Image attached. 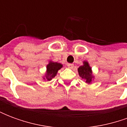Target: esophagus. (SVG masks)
I'll return each instance as SVG.
<instances>
[{"label": "esophagus", "instance_id": "34e87169", "mask_svg": "<svg viewBox=\"0 0 127 127\" xmlns=\"http://www.w3.org/2000/svg\"><path fill=\"white\" fill-rule=\"evenodd\" d=\"M67 66L69 67V68H70V69H72V68H73V66H74V64H71L69 63L67 64Z\"/></svg>", "mask_w": 127, "mask_h": 127}]
</instances>
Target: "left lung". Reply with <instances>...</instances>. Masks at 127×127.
<instances>
[{
  "mask_svg": "<svg viewBox=\"0 0 127 127\" xmlns=\"http://www.w3.org/2000/svg\"><path fill=\"white\" fill-rule=\"evenodd\" d=\"M78 73L80 77L83 79H85L86 82L91 83L92 81V71L91 68L87 62H84V65L80 66L78 68Z\"/></svg>",
  "mask_w": 127,
  "mask_h": 127,
  "instance_id": "left-lung-1",
  "label": "left lung"
}]
</instances>
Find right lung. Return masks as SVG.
Wrapping results in <instances>:
<instances>
[{"label": "right lung", "mask_w": 127, "mask_h": 127, "mask_svg": "<svg viewBox=\"0 0 127 127\" xmlns=\"http://www.w3.org/2000/svg\"><path fill=\"white\" fill-rule=\"evenodd\" d=\"M63 65L61 63L50 62L47 65V74H46V79L47 80H50L53 77L56 76L57 72L59 69L62 68Z\"/></svg>", "instance_id": "add662e5"}]
</instances>
